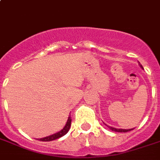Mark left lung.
<instances>
[{"label":"left lung","instance_id":"8db88e82","mask_svg":"<svg viewBox=\"0 0 160 160\" xmlns=\"http://www.w3.org/2000/svg\"><path fill=\"white\" fill-rule=\"evenodd\" d=\"M139 65H140V67H141L142 69H143V66H142V65H141V64H139ZM105 125H106V126H108L107 124H105ZM108 128H109V129H111L112 131H115V132H128V131H130V130H132V129H115V128H113V127H110V126H108Z\"/></svg>","mask_w":160,"mask_h":160}]
</instances>
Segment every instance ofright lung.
<instances>
[{
  "label": "right lung",
  "instance_id": "1",
  "mask_svg": "<svg viewBox=\"0 0 160 160\" xmlns=\"http://www.w3.org/2000/svg\"><path fill=\"white\" fill-rule=\"evenodd\" d=\"M70 124H71V118H70V116H69L65 127H64L60 131L57 132V133H55V134H52V135H50V136L45 137V138H41V139H40V140H41V141H52V140H55V139H59V138H60V137L64 136V135L67 134V132L69 131V129H70Z\"/></svg>",
  "mask_w": 160,
  "mask_h": 160
}]
</instances>
